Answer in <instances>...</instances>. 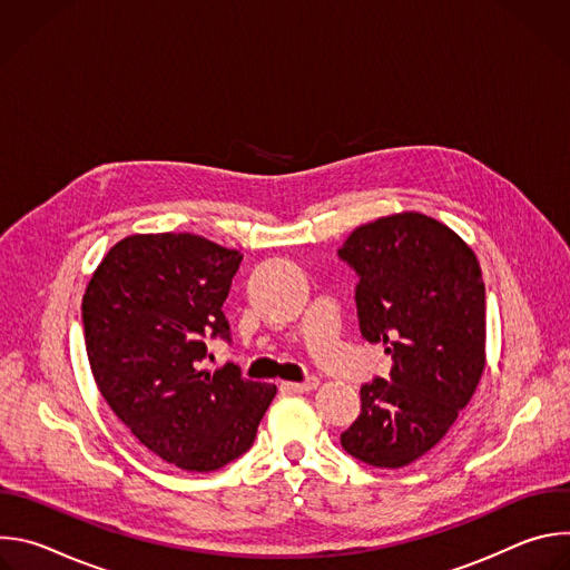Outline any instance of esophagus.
I'll list each match as a JSON object with an SVG mask.
<instances>
[{
    "mask_svg": "<svg viewBox=\"0 0 570 570\" xmlns=\"http://www.w3.org/2000/svg\"><path fill=\"white\" fill-rule=\"evenodd\" d=\"M317 379L315 376H306L304 381H299V383H288V390H293V392H311V390H315L317 387Z\"/></svg>",
    "mask_w": 570,
    "mask_h": 570,
    "instance_id": "1",
    "label": "esophagus"
}]
</instances>
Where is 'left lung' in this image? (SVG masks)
<instances>
[{
	"label": "left lung",
	"instance_id": "1",
	"mask_svg": "<svg viewBox=\"0 0 570 570\" xmlns=\"http://www.w3.org/2000/svg\"><path fill=\"white\" fill-rule=\"evenodd\" d=\"M338 257L358 275L361 336L392 356L390 379L361 385V415L341 444L399 469L446 435L482 376V273L453 229L417 212L356 227Z\"/></svg>",
	"mask_w": 570,
	"mask_h": 570
}]
</instances>
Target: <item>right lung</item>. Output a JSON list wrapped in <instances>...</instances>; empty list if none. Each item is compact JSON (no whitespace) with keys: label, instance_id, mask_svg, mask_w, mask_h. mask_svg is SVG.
<instances>
[{"label":"right lung","instance_id":"1","mask_svg":"<svg viewBox=\"0 0 570 570\" xmlns=\"http://www.w3.org/2000/svg\"><path fill=\"white\" fill-rule=\"evenodd\" d=\"M240 259L198 234H132L110 248L83 295L104 399L146 449L185 471H216L246 453L277 394L234 363L203 370L209 338L232 343L223 302Z\"/></svg>","mask_w":570,"mask_h":570}]
</instances>
